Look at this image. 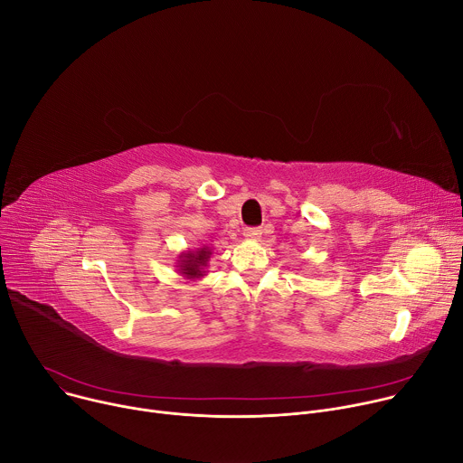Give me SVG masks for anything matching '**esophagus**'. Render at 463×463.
Masks as SVG:
<instances>
[{"label":"esophagus","instance_id":"obj_1","mask_svg":"<svg viewBox=\"0 0 463 463\" xmlns=\"http://www.w3.org/2000/svg\"><path fill=\"white\" fill-rule=\"evenodd\" d=\"M261 235H263V230H261V228H246V230H244V237H246V239H251V241H258Z\"/></svg>","mask_w":463,"mask_h":463}]
</instances>
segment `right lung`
Instances as JSON below:
<instances>
[{
  "instance_id": "obj_1",
  "label": "right lung",
  "mask_w": 463,
  "mask_h": 463,
  "mask_svg": "<svg viewBox=\"0 0 463 463\" xmlns=\"http://www.w3.org/2000/svg\"><path fill=\"white\" fill-rule=\"evenodd\" d=\"M212 255H213V251L210 246H202L196 250H185L178 255L176 269L184 279H193V281L200 279L203 276H208Z\"/></svg>"
}]
</instances>
